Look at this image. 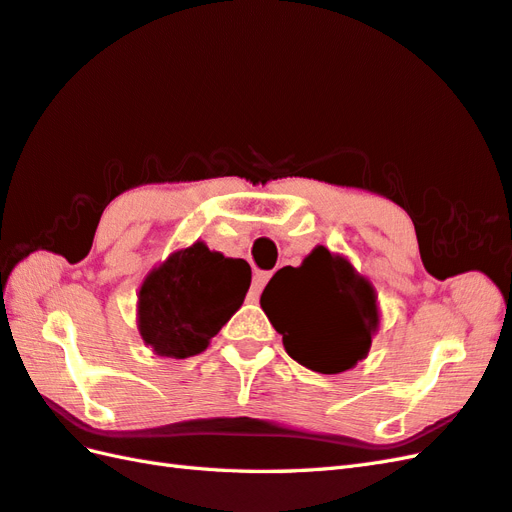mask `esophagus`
Wrapping results in <instances>:
<instances>
[{"label": "esophagus", "mask_w": 512, "mask_h": 512, "mask_svg": "<svg viewBox=\"0 0 512 512\" xmlns=\"http://www.w3.org/2000/svg\"><path fill=\"white\" fill-rule=\"evenodd\" d=\"M268 279H270V272H255V277H253V285H251V299H257V296L261 294V290H264V285L268 283Z\"/></svg>", "instance_id": "obj_1"}]
</instances>
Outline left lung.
<instances>
[{
    "instance_id": "obj_1",
    "label": "left lung",
    "mask_w": 512,
    "mask_h": 512,
    "mask_svg": "<svg viewBox=\"0 0 512 512\" xmlns=\"http://www.w3.org/2000/svg\"><path fill=\"white\" fill-rule=\"evenodd\" d=\"M259 303L290 358L325 375L364 360L379 327L373 285L325 246H316L299 268H281Z\"/></svg>"
}]
</instances>
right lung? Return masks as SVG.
I'll use <instances>...</instances> for the list:
<instances>
[{
	"mask_svg": "<svg viewBox=\"0 0 512 512\" xmlns=\"http://www.w3.org/2000/svg\"><path fill=\"white\" fill-rule=\"evenodd\" d=\"M251 285V266L196 242L152 268L139 288L137 327L163 358L185 360L209 347L211 338L240 310Z\"/></svg>",
	"mask_w": 512,
	"mask_h": 512,
	"instance_id": "right-lung-1",
	"label": "right lung"
}]
</instances>
